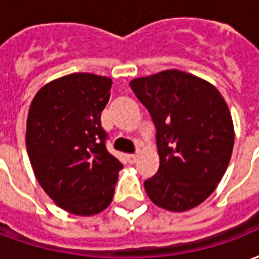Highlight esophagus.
<instances>
[{"instance_id":"obj_1","label":"esophagus","mask_w":259,"mask_h":259,"mask_svg":"<svg viewBox=\"0 0 259 259\" xmlns=\"http://www.w3.org/2000/svg\"><path fill=\"white\" fill-rule=\"evenodd\" d=\"M137 158H139L137 154H129V155H127V161H129L130 163H135L136 161H137Z\"/></svg>"}]
</instances>
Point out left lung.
I'll use <instances>...</instances> for the list:
<instances>
[{
  "label": "left lung",
  "instance_id": "obj_1",
  "mask_svg": "<svg viewBox=\"0 0 259 259\" xmlns=\"http://www.w3.org/2000/svg\"><path fill=\"white\" fill-rule=\"evenodd\" d=\"M157 129L159 168L144 189L155 205L189 211L209 197L228 169L234 129L215 85L178 69L130 81Z\"/></svg>",
  "mask_w": 259,
  "mask_h": 259
}]
</instances>
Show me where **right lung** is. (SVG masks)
Returning a JSON list of instances; mask_svg holds the SVG:
<instances>
[{"mask_svg":"<svg viewBox=\"0 0 259 259\" xmlns=\"http://www.w3.org/2000/svg\"><path fill=\"white\" fill-rule=\"evenodd\" d=\"M112 80L72 73L41 87L26 123V147L37 182L65 211L100 213L112 201L123 165L107 151L101 112Z\"/></svg>","mask_w":259,"mask_h":259,"instance_id":"1","label":"right lung"}]
</instances>
